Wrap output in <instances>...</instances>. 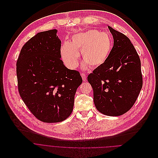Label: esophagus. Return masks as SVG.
<instances>
[{
	"label": "esophagus",
	"instance_id": "obj_1",
	"mask_svg": "<svg viewBox=\"0 0 158 158\" xmlns=\"http://www.w3.org/2000/svg\"><path fill=\"white\" fill-rule=\"evenodd\" d=\"M81 77H82L83 80V81H85V80H86V75H85V73H81Z\"/></svg>",
	"mask_w": 158,
	"mask_h": 158
}]
</instances>
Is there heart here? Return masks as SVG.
Returning a JSON list of instances; mask_svg holds the SVG:
<instances>
[{
    "label": "heart",
    "mask_w": 158,
    "mask_h": 158,
    "mask_svg": "<svg viewBox=\"0 0 158 158\" xmlns=\"http://www.w3.org/2000/svg\"><path fill=\"white\" fill-rule=\"evenodd\" d=\"M113 42L110 35L97 30H89L77 33L72 37V41L65 42L61 47V57L67 67L75 69L78 65L81 50L85 61L82 68L89 65L97 68L102 65L108 58L112 49Z\"/></svg>",
    "instance_id": "1"
}]
</instances>
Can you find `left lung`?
<instances>
[{
    "label": "left lung",
    "instance_id": "obj_1",
    "mask_svg": "<svg viewBox=\"0 0 158 158\" xmlns=\"http://www.w3.org/2000/svg\"><path fill=\"white\" fill-rule=\"evenodd\" d=\"M114 44L107 60L88 76L93 100L102 113L118 116L135 104L143 86L141 61L130 40L108 26Z\"/></svg>",
    "mask_w": 158,
    "mask_h": 158
}]
</instances>
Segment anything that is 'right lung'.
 <instances>
[{"label":"right lung","mask_w":158,"mask_h":158,"mask_svg":"<svg viewBox=\"0 0 158 158\" xmlns=\"http://www.w3.org/2000/svg\"><path fill=\"white\" fill-rule=\"evenodd\" d=\"M57 30L42 31L22 47L17 61L20 95L30 112L45 123L66 119L72 113L75 94L82 83L78 71L60 59Z\"/></svg>","instance_id":"obj_1"}]
</instances>
